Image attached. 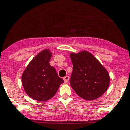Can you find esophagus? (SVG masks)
Wrapping results in <instances>:
<instances>
[{
  "label": "esophagus",
  "mask_w": 130,
  "mask_h": 130,
  "mask_svg": "<svg viewBox=\"0 0 130 130\" xmlns=\"http://www.w3.org/2000/svg\"><path fill=\"white\" fill-rule=\"evenodd\" d=\"M63 80H64V81H65V83H68V81L69 80V77L68 76H65V77L63 78Z\"/></svg>",
  "instance_id": "esophagus-1"
}]
</instances>
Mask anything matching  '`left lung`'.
<instances>
[{
	"label": "left lung",
	"mask_w": 130,
	"mask_h": 130,
	"mask_svg": "<svg viewBox=\"0 0 130 130\" xmlns=\"http://www.w3.org/2000/svg\"><path fill=\"white\" fill-rule=\"evenodd\" d=\"M70 58L73 63L70 85L74 91L88 101L101 97L110 85L107 69L91 52L86 50L77 54L72 52Z\"/></svg>",
	"instance_id": "1"
}]
</instances>
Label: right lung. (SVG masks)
<instances>
[{
    "label": "right lung",
    "mask_w": 130,
    "mask_h": 130,
    "mask_svg": "<svg viewBox=\"0 0 130 130\" xmlns=\"http://www.w3.org/2000/svg\"><path fill=\"white\" fill-rule=\"evenodd\" d=\"M52 54L50 50H42L28 63L22 75L26 93L35 100L45 102L51 99L64 83L55 68L50 65Z\"/></svg>",
    "instance_id": "obj_1"
}]
</instances>
